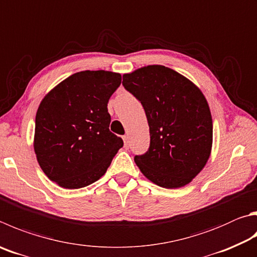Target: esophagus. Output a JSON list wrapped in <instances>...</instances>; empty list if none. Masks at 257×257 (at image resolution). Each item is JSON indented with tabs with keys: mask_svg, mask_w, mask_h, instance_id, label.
<instances>
[{
	"mask_svg": "<svg viewBox=\"0 0 257 257\" xmlns=\"http://www.w3.org/2000/svg\"><path fill=\"white\" fill-rule=\"evenodd\" d=\"M122 139H123L124 146H125V147H128V145H129V136H128V135H125V136H123V137H122Z\"/></svg>",
	"mask_w": 257,
	"mask_h": 257,
	"instance_id": "esophagus-1",
	"label": "esophagus"
}]
</instances>
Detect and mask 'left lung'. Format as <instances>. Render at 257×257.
Instances as JSON below:
<instances>
[{
  "instance_id": "left-lung-1",
  "label": "left lung",
  "mask_w": 257,
  "mask_h": 257,
  "mask_svg": "<svg viewBox=\"0 0 257 257\" xmlns=\"http://www.w3.org/2000/svg\"><path fill=\"white\" fill-rule=\"evenodd\" d=\"M122 85L141 101L151 135L148 151L135 163L165 189L189 184L206 166L212 147L207 99L189 78L163 65L123 74Z\"/></svg>"
}]
</instances>
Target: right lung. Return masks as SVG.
<instances>
[{
    "label": "right lung",
    "instance_id": "1",
    "mask_svg": "<svg viewBox=\"0 0 257 257\" xmlns=\"http://www.w3.org/2000/svg\"><path fill=\"white\" fill-rule=\"evenodd\" d=\"M121 75L109 71L73 74L50 90L36 114L34 148L41 170L64 189H81L103 176L123 146L110 132V96Z\"/></svg>",
    "mask_w": 257,
    "mask_h": 257
}]
</instances>
